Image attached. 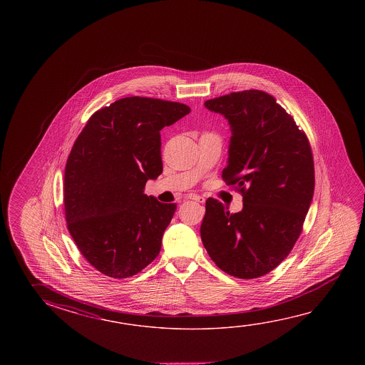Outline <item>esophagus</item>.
<instances>
[{"mask_svg":"<svg viewBox=\"0 0 365 365\" xmlns=\"http://www.w3.org/2000/svg\"><path fill=\"white\" fill-rule=\"evenodd\" d=\"M190 200H193V201H196V202L203 203L206 201V198L203 197V196H198V195H191L190 196Z\"/></svg>","mask_w":365,"mask_h":365,"instance_id":"1","label":"esophagus"}]
</instances>
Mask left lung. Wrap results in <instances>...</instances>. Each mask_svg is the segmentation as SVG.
<instances>
[{
	"mask_svg": "<svg viewBox=\"0 0 365 365\" xmlns=\"http://www.w3.org/2000/svg\"><path fill=\"white\" fill-rule=\"evenodd\" d=\"M232 131L222 178L237 185L243 209L230 214L206 201L203 247L219 269L256 279L279 266L300 235L314 192L311 146L275 98L245 90L205 102Z\"/></svg>",
	"mask_w": 365,
	"mask_h": 365,
	"instance_id": "left-lung-1",
	"label": "left lung"
}]
</instances>
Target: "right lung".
<instances>
[{"label": "right lung", "mask_w": 365, "mask_h": 365, "mask_svg": "<svg viewBox=\"0 0 365 365\" xmlns=\"http://www.w3.org/2000/svg\"><path fill=\"white\" fill-rule=\"evenodd\" d=\"M191 112L182 103L128 96L90 117L65 169L68 232L86 261L125 279L155 259L175 203L146 196L163 172L160 131Z\"/></svg>", "instance_id": "add662e5"}]
</instances>
